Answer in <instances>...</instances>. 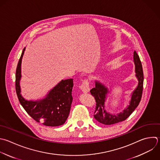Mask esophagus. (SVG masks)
I'll list each match as a JSON object with an SVG mask.
<instances>
[{
	"label": "esophagus",
	"mask_w": 160,
	"mask_h": 160,
	"mask_svg": "<svg viewBox=\"0 0 160 160\" xmlns=\"http://www.w3.org/2000/svg\"><path fill=\"white\" fill-rule=\"evenodd\" d=\"M81 89L82 91V92L84 93H87V92H89L90 87H89V83L88 80H86V79L84 80V81L81 86Z\"/></svg>",
	"instance_id": "esophagus-1"
}]
</instances>
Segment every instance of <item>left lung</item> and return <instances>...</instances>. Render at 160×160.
Here are the masks:
<instances>
[{
	"instance_id": "obj_1",
	"label": "left lung",
	"mask_w": 160,
	"mask_h": 160,
	"mask_svg": "<svg viewBox=\"0 0 160 160\" xmlns=\"http://www.w3.org/2000/svg\"><path fill=\"white\" fill-rule=\"evenodd\" d=\"M133 62L135 66V77L138 80L136 88L130 94V99L126 107L116 114L108 112L106 109V102L110 94V89L99 80H95V87L90 92L94 96L96 101L94 118L100 123L111 125L122 121L128 118L139 104L143 87V72L139 56L136 51L133 53Z\"/></svg>"
}]
</instances>
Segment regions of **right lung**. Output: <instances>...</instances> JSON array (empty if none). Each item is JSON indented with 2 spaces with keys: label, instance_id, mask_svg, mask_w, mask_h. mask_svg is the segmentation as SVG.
I'll list each match as a JSON object with an SVG mask.
<instances>
[{
  "label": "right lung",
  "instance_id": "add662e5",
  "mask_svg": "<svg viewBox=\"0 0 160 160\" xmlns=\"http://www.w3.org/2000/svg\"><path fill=\"white\" fill-rule=\"evenodd\" d=\"M26 50L23 49L16 73V89L21 104L26 112L38 122L48 126L62 125L68 119L72 102L73 79H62L46 95L37 100H27L21 94L20 81L22 78L21 64Z\"/></svg>",
  "mask_w": 160,
  "mask_h": 160
}]
</instances>
